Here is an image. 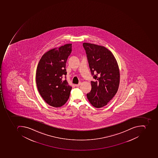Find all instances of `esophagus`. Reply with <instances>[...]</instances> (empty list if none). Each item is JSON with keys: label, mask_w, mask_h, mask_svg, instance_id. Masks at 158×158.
<instances>
[{"label": "esophagus", "mask_w": 158, "mask_h": 158, "mask_svg": "<svg viewBox=\"0 0 158 158\" xmlns=\"http://www.w3.org/2000/svg\"><path fill=\"white\" fill-rule=\"evenodd\" d=\"M81 85V83H79V84H76V85H75V86L76 87H79L80 85Z\"/></svg>", "instance_id": "34e87169"}]
</instances>
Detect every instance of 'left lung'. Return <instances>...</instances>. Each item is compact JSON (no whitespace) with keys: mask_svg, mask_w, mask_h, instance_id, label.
Listing matches in <instances>:
<instances>
[{"mask_svg":"<svg viewBox=\"0 0 158 158\" xmlns=\"http://www.w3.org/2000/svg\"><path fill=\"white\" fill-rule=\"evenodd\" d=\"M91 75V90L86 94L90 103L96 108L107 104L118 91L119 84L118 66L110 51L104 46L83 43Z\"/></svg>","mask_w":158,"mask_h":158,"instance_id":"left-lung-1","label":"left lung"}]
</instances>
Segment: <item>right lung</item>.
<instances>
[{
    "mask_svg": "<svg viewBox=\"0 0 158 158\" xmlns=\"http://www.w3.org/2000/svg\"><path fill=\"white\" fill-rule=\"evenodd\" d=\"M72 47V44H67L47 52L37 66L36 84L39 92L45 102L54 107L66 103L72 89L66 80V69Z\"/></svg>",
    "mask_w": 158,
    "mask_h": 158,
    "instance_id": "right-lung-1",
    "label": "right lung"
}]
</instances>
